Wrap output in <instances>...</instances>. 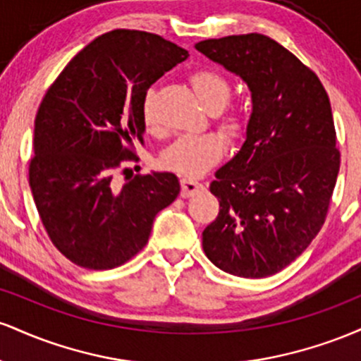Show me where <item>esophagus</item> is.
<instances>
[{"label":"esophagus","mask_w":361,"mask_h":361,"mask_svg":"<svg viewBox=\"0 0 361 361\" xmlns=\"http://www.w3.org/2000/svg\"><path fill=\"white\" fill-rule=\"evenodd\" d=\"M181 197L183 198H188V197H193V195L204 192L205 190V185L200 183V181L197 180H192V178H181Z\"/></svg>","instance_id":"1"}]
</instances>
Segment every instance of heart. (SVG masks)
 Segmentation results:
<instances>
[{
    "label": "heart",
    "mask_w": 361,
    "mask_h": 361,
    "mask_svg": "<svg viewBox=\"0 0 361 361\" xmlns=\"http://www.w3.org/2000/svg\"><path fill=\"white\" fill-rule=\"evenodd\" d=\"M188 81L198 100L214 117L219 130L231 140L241 139L250 122V110L243 102L231 100V85L227 78L214 69L200 68L190 73ZM154 100V90H147L140 114H142L144 126L149 130H156L159 126ZM224 152H226V139L221 134L207 132V134L181 135L171 146L164 149L161 164L178 175L200 176L222 159Z\"/></svg>",
    "instance_id": "heart-1"
}]
</instances>
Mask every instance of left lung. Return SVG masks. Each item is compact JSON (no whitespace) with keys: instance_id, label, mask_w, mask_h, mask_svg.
Returning a JSON list of instances; mask_svg holds the SVG:
<instances>
[{"instance_id":"left-lung-1","label":"left lung","mask_w":361,"mask_h":361,"mask_svg":"<svg viewBox=\"0 0 361 361\" xmlns=\"http://www.w3.org/2000/svg\"><path fill=\"white\" fill-rule=\"evenodd\" d=\"M247 82L252 114L241 151L217 169V219L202 234L217 268L263 279L307 250L327 217L341 152L329 97L312 69L261 34L195 45Z\"/></svg>"}]
</instances>
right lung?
Listing matches in <instances>:
<instances>
[{
  "mask_svg": "<svg viewBox=\"0 0 361 361\" xmlns=\"http://www.w3.org/2000/svg\"><path fill=\"white\" fill-rule=\"evenodd\" d=\"M188 51L140 30H111L62 69L35 117L28 183L45 233L74 264L111 270L147 244L156 214L180 193L173 173L115 175L137 163L144 94Z\"/></svg>",
  "mask_w": 361,
  "mask_h": 361,
  "instance_id": "obj_1",
  "label": "right lung"
}]
</instances>
